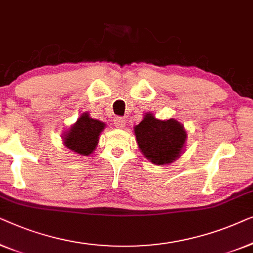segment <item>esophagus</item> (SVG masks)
I'll return each instance as SVG.
<instances>
[{"mask_svg": "<svg viewBox=\"0 0 253 253\" xmlns=\"http://www.w3.org/2000/svg\"><path fill=\"white\" fill-rule=\"evenodd\" d=\"M126 125V120L122 118V117H117V118L115 119V126L117 128H124Z\"/></svg>", "mask_w": 253, "mask_h": 253, "instance_id": "esophagus-1", "label": "esophagus"}]
</instances>
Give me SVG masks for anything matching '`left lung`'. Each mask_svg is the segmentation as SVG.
<instances>
[{"instance_id": "obj_1", "label": "left lung", "mask_w": 253, "mask_h": 253, "mask_svg": "<svg viewBox=\"0 0 253 253\" xmlns=\"http://www.w3.org/2000/svg\"><path fill=\"white\" fill-rule=\"evenodd\" d=\"M134 131L143 155L156 165L175 161L187 137L183 126L176 120H158L150 113L135 126Z\"/></svg>"}]
</instances>
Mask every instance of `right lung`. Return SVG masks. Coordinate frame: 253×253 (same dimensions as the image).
<instances>
[{
	"mask_svg": "<svg viewBox=\"0 0 253 253\" xmlns=\"http://www.w3.org/2000/svg\"><path fill=\"white\" fill-rule=\"evenodd\" d=\"M104 126V123L90 118L89 115L84 112L70 128L69 133L64 137V143L77 154L90 155L98 143V136Z\"/></svg>",
	"mask_w": 253,
	"mask_h": 253,
	"instance_id": "right-lung-1",
	"label": "right lung"
}]
</instances>
